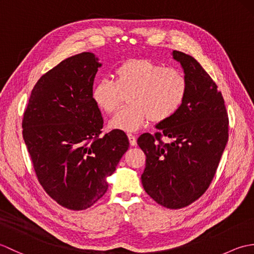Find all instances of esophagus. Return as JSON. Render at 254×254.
Instances as JSON below:
<instances>
[{"mask_svg": "<svg viewBox=\"0 0 254 254\" xmlns=\"http://www.w3.org/2000/svg\"><path fill=\"white\" fill-rule=\"evenodd\" d=\"M127 137H128V141H130L131 146H135V145H136V137H135V135H133V134L128 133L127 134Z\"/></svg>", "mask_w": 254, "mask_h": 254, "instance_id": "34e87169", "label": "esophagus"}]
</instances>
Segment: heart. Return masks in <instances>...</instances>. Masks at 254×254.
<instances>
[{"instance_id": "obj_1", "label": "heart", "mask_w": 254, "mask_h": 254, "mask_svg": "<svg viewBox=\"0 0 254 254\" xmlns=\"http://www.w3.org/2000/svg\"><path fill=\"white\" fill-rule=\"evenodd\" d=\"M188 90L187 76L179 68L132 59L116 68L115 80H98L91 98L99 110L111 115L127 96V105L111 119L109 127L133 132L148 121L161 123L171 119L185 104Z\"/></svg>"}]
</instances>
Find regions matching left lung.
Returning <instances> with one entry per match:
<instances>
[{
    "label": "left lung",
    "mask_w": 254,
    "mask_h": 254,
    "mask_svg": "<svg viewBox=\"0 0 254 254\" xmlns=\"http://www.w3.org/2000/svg\"><path fill=\"white\" fill-rule=\"evenodd\" d=\"M189 83L181 109L158 123L155 134L137 138L146 155L142 175L145 192L161 206L178 209L201 197L216 174L228 141V113L217 85L193 57L172 52ZM169 137L171 143H164Z\"/></svg>",
    "instance_id": "1"
}]
</instances>
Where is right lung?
<instances>
[{
	"label": "right lung",
	"instance_id": "right-lung-1",
	"mask_svg": "<svg viewBox=\"0 0 254 254\" xmlns=\"http://www.w3.org/2000/svg\"><path fill=\"white\" fill-rule=\"evenodd\" d=\"M100 66L90 52L59 63L35 85L21 123L38 181L58 204L73 210L105 195L107 178L128 148L123 131L101 135L104 120L91 98Z\"/></svg>",
	"mask_w": 254,
	"mask_h": 254
}]
</instances>
